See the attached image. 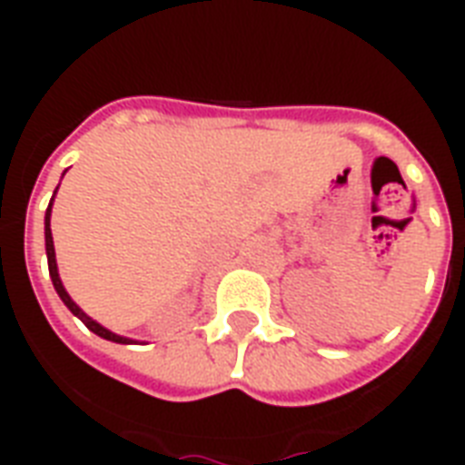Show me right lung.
I'll use <instances>...</instances> for the list:
<instances>
[{
  "mask_svg": "<svg viewBox=\"0 0 465 465\" xmlns=\"http://www.w3.org/2000/svg\"><path fill=\"white\" fill-rule=\"evenodd\" d=\"M64 175V173H62ZM60 188V185H57ZM57 188H54V193H57ZM53 203H54V195L53 200H50V204H47V210H45V253H47V270H50V280H53V287L54 292L60 294V299L64 302V306H67L72 313H74L79 321H82L86 328H89L91 332H96L98 338H104V340H111V342H120V345H130V342H137V340L133 338H125V335H118V332H113L108 331V328H104V325L98 323V321H94L91 316H86L79 306L74 304V299L69 297L67 290H64V284H62L60 280V272H57V261H54V243H53V229H50V214H53Z\"/></svg>",
  "mask_w": 465,
  "mask_h": 465,
  "instance_id": "obj_1",
  "label": "right lung"
}]
</instances>
